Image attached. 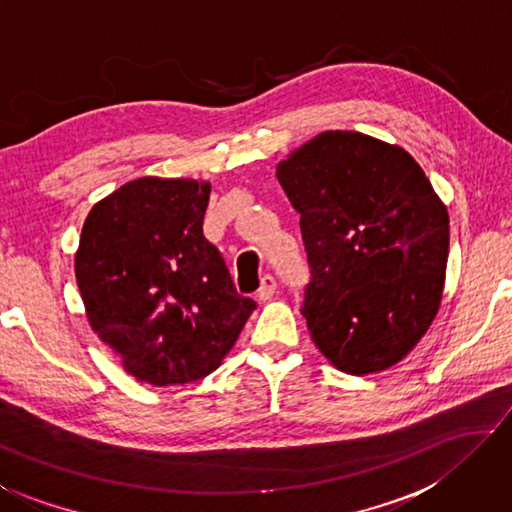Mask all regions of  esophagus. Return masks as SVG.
<instances>
[{
	"label": "esophagus",
	"mask_w": 512,
	"mask_h": 512,
	"mask_svg": "<svg viewBox=\"0 0 512 512\" xmlns=\"http://www.w3.org/2000/svg\"><path fill=\"white\" fill-rule=\"evenodd\" d=\"M275 291H277L275 277H273V275H264V277H262V286H259V291H257L259 300H262V302L271 300V297L275 295Z\"/></svg>",
	"instance_id": "obj_1"
}]
</instances>
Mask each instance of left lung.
<instances>
[{"mask_svg":"<svg viewBox=\"0 0 512 512\" xmlns=\"http://www.w3.org/2000/svg\"><path fill=\"white\" fill-rule=\"evenodd\" d=\"M277 181L300 212L315 347L351 376L401 362L439 311L450 248L448 208L421 165L374 136L322 132Z\"/></svg>","mask_w":512,"mask_h":512,"instance_id":"left-lung-1","label":"left lung"}]
</instances>
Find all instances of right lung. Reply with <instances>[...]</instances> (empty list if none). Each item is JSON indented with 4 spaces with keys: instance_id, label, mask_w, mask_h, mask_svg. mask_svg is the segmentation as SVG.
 <instances>
[{
    "instance_id": "obj_1",
    "label": "right lung",
    "mask_w": 512,
    "mask_h": 512,
    "mask_svg": "<svg viewBox=\"0 0 512 512\" xmlns=\"http://www.w3.org/2000/svg\"><path fill=\"white\" fill-rule=\"evenodd\" d=\"M208 199V181L141 176L98 201L82 226L76 280L87 320L141 383L206 378L257 306L203 237Z\"/></svg>"
}]
</instances>
